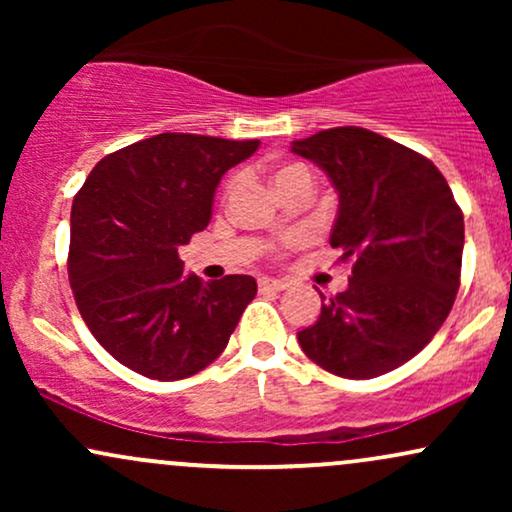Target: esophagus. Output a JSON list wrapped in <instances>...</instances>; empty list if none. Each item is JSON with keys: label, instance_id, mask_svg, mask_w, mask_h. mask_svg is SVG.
Listing matches in <instances>:
<instances>
[{"label": "esophagus", "instance_id": "esophagus-1", "mask_svg": "<svg viewBox=\"0 0 512 512\" xmlns=\"http://www.w3.org/2000/svg\"><path fill=\"white\" fill-rule=\"evenodd\" d=\"M286 286H289V281L274 279V276H262V279H260V289L262 291H284Z\"/></svg>", "mask_w": 512, "mask_h": 512}]
</instances>
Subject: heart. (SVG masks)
<instances>
[{
    "instance_id": "b5f03b06",
    "label": "heart",
    "mask_w": 512,
    "mask_h": 512,
    "mask_svg": "<svg viewBox=\"0 0 512 512\" xmlns=\"http://www.w3.org/2000/svg\"><path fill=\"white\" fill-rule=\"evenodd\" d=\"M293 168H298V166H284V168H279L276 170V175H284V173H289V170H293ZM274 175V178H276Z\"/></svg>"
}]
</instances>
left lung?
Listing matches in <instances>:
<instances>
[{
    "label": "left lung",
    "mask_w": 512,
    "mask_h": 512,
    "mask_svg": "<svg viewBox=\"0 0 512 512\" xmlns=\"http://www.w3.org/2000/svg\"><path fill=\"white\" fill-rule=\"evenodd\" d=\"M339 195L330 245L351 260L346 291L298 332L310 361L366 380L419 354L460 289L464 219L426 156L363 127L322 129L291 146ZM325 298V296H322Z\"/></svg>",
    "instance_id": "1"
}]
</instances>
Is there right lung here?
I'll list each match as a JSON object with an SVG mask.
<instances>
[{
	"instance_id": "1",
	"label": "right lung",
	"mask_w": 512,
	"mask_h": 512,
	"mask_svg": "<svg viewBox=\"0 0 512 512\" xmlns=\"http://www.w3.org/2000/svg\"><path fill=\"white\" fill-rule=\"evenodd\" d=\"M260 142L166 132L105 156L72 204L69 284L98 344L154 380H182L226 349L255 298L248 274L202 281L180 245L209 226L228 168Z\"/></svg>"
}]
</instances>
